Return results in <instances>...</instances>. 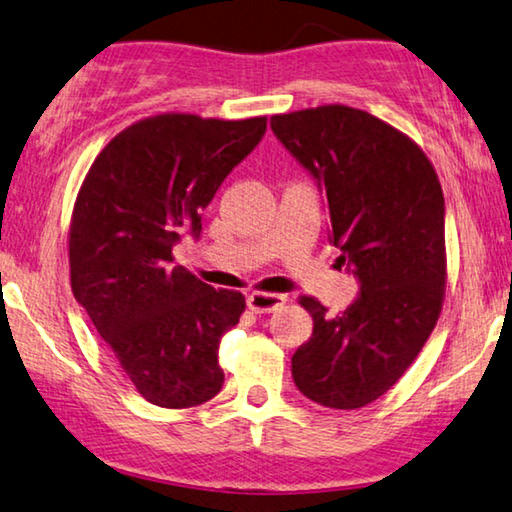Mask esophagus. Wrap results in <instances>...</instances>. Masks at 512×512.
Masks as SVG:
<instances>
[{
	"label": "esophagus",
	"instance_id": "obj_1",
	"mask_svg": "<svg viewBox=\"0 0 512 512\" xmlns=\"http://www.w3.org/2000/svg\"><path fill=\"white\" fill-rule=\"evenodd\" d=\"M286 301H288L286 295H276V292H251V295L247 297V306L256 315H263V313H272V311H276V308H281Z\"/></svg>",
	"mask_w": 512,
	"mask_h": 512
}]
</instances>
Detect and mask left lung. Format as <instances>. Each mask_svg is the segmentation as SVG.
I'll use <instances>...</instances> for the list:
<instances>
[{"instance_id":"left-lung-1","label":"left lung","mask_w":512,"mask_h":512,"mask_svg":"<svg viewBox=\"0 0 512 512\" xmlns=\"http://www.w3.org/2000/svg\"><path fill=\"white\" fill-rule=\"evenodd\" d=\"M283 147L326 192L331 242L360 281L345 313L299 297L313 335L292 356L304 397L354 410L385 395L438 322L447 283L445 197L413 138L345 104L272 115Z\"/></svg>"}]
</instances>
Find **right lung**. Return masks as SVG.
Returning a JSON list of instances; mask_svg holds the SVG:
<instances>
[{
  "label": "right lung",
  "mask_w": 512,
  "mask_h": 512,
  "mask_svg": "<svg viewBox=\"0 0 512 512\" xmlns=\"http://www.w3.org/2000/svg\"><path fill=\"white\" fill-rule=\"evenodd\" d=\"M265 129V115L145 117L81 183L67 233L74 299L149 404L192 408L222 390L217 349L245 297L172 267V247L183 233L199 238L201 211Z\"/></svg>",
  "instance_id": "1"
}]
</instances>
